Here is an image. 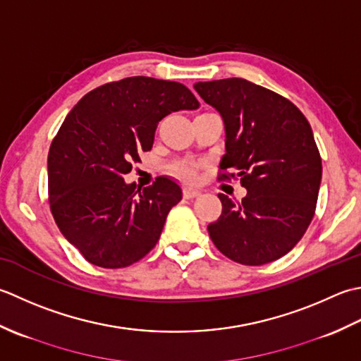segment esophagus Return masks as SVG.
Wrapping results in <instances>:
<instances>
[{
    "label": "esophagus",
    "instance_id": "1",
    "mask_svg": "<svg viewBox=\"0 0 361 361\" xmlns=\"http://www.w3.org/2000/svg\"><path fill=\"white\" fill-rule=\"evenodd\" d=\"M201 193L197 190H191V188H185L182 191V196L185 197V200H195V197L200 196Z\"/></svg>",
    "mask_w": 361,
    "mask_h": 361
}]
</instances>
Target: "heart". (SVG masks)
<instances>
[{
    "instance_id": "b5f03b06",
    "label": "heart",
    "mask_w": 361,
    "mask_h": 361,
    "mask_svg": "<svg viewBox=\"0 0 361 361\" xmlns=\"http://www.w3.org/2000/svg\"><path fill=\"white\" fill-rule=\"evenodd\" d=\"M201 164L191 160H174L168 165V173L183 183H195L200 178Z\"/></svg>"
}]
</instances>
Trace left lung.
Segmentation results:
<instances>
[{"instance_id":"obj_1","label":"left lung","mask_w":361,"mask_h":361,"mask_svg":"<svg viewBox=\"0 0 361 361\" xmlns=\"http://www.w3.org/2000/svg\"><path fill=\"white\" fill-rule=\"evenodd\" d=\"M221 114L226 154L219 180L240 179L241 202L219 193L223 213L209 224L218 251L247 267L288 254L314 216L322 161L304 114L273 90L241 78L197 82Z\"/></svg>"}]
</instances>
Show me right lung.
<instances>
[{
    "mask_svg": "<svg viewBox=\"0 0 361 361\" xmlns=\"http://www.w3.org/2000/svg\"><path fill=\"white\" fill-rule=\"evenodd\" d=\"M197 107L183 84L132 76L94 88L71 109L49 146L48 201L87 262L124 268L156 246L182 190L168 178L137 190L123 176L151 151L164 116Z\"/></svg>",
    "mask_w": 361,
    "mask_h": 361,
    "instance_id": "add662e5",
    "label": "right lung"
}]
</instances>
